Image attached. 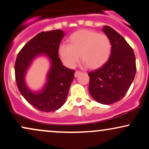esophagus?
<instances>
[{
	"label": "esophagus",
	"instance_id": "obj_1",
	"mask_svg": "<svg viewBox=\"0 0 149 149\" xmlns=\"http://www.w3.org/2000/svg\"><path fill=\"white\" fill-rule=\"evenodd\" d=\"M80 73H81V72H80V71H76V73H75V74H74V76L76 78V77H78V76H79Z\"/></svg>",
	"mask_w": 149,
	"mask_h": 149
}]
</instances>
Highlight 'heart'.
<instances>
[{
	"label": "heart",
	"mask_w": 149,
	"mask_h": 149,
	"mask_svg": "<svg viewBox=\"0 0 149 149\" xmlns=\"http://www.w3.org/2000/svg\"><path fill=\"white\" fill-rule=\"evenodd\" d=\"M69 44H61L58 53L65 66L73 68L80 59L89 69L102 67L109 60L111 52V42L105 34L95 31L81 29L71 34Z\"/></svg>",
	"instance_id": "obj_1"
}]
</instances>
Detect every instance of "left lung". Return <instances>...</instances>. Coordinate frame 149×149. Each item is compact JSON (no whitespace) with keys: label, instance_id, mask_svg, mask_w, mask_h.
Masks as SVG:
<instances>
[{"label":"left lung","instance_id":"8db88e82","mask_svg":"<svg viewBox=\"0 0 149 149\" xmlns=\"http://www.w3.org/2000/svg\"><path fill=\"white\" fill-rule=\"evenodd\" d=\"M103 31L111 42L109 60L100 69L88 73L89 92L97 102L112 104L125 95L136 74V59L130 45L109 26Z\"/></svg>","mask_w":149,"mask_h":149}]
</instances>
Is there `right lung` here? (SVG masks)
<instances>
[{"label": "right lung", "instance_id": "add662e5", "mask_svg": "<svg viewBox=\"0 0 149 149\" xmlns=\"http://www.w3.org/2000/svg\"><path fill=\"white\" fill-rule=\"evenodd\" d=\"M65 36L61 30L43 31L27 42L18 53L15 64V79L20 93L35 109L42 112L54 111L66 102L75 71L65 67L59 57L58 48ZM45 54L51 61V67L44 89L33 93L25 84L24 76L35 57Z\"/></svg>", "mask_w": 149, "mask_h": 149}]
</instances>
